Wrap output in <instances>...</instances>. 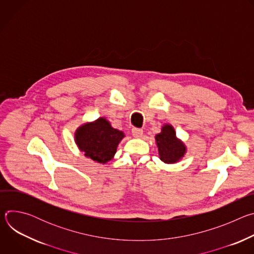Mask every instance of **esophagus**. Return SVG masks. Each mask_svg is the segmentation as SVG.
<instances>
[{
	"instance_id": "1",
	"label": "esophagus",
	"mask_w": 254,
	"mask_h": 254,
	"mask_svg": "<svg viewBox=\"0 0 254 254\" xmlns=\"http://www.w3.org/2000/svg\"><path fill=\"white\" fill-rule=\"evenodd\" d=\"M142 132H143V130L141 128H138V127H133L131 129V133L134 137H140L142 135Z\"/></svg>"
}]
</instances>
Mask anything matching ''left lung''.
<instances>
[{
    "label": "left lung",
    "instance_id": "8db88e82",
    "mask_svg": "<svg viewBox=\"0 0 254 254\" xmlns=\"http://www.w3.org/2000/svg\"><path fill=\"white\" fill-rule=\"evenodd\" d=\"M160 158L165 163H175L182 158L186 152L183 142L176 138L174 128L166 125L162 132L156 135Z\"/></svg>",
    "mask_w": 254,
    "mask_h": 254
}]
</instances>
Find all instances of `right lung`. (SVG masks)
<instances>
[{"label":"right lung","mask_w":254,"mask_h":254,"mask_svg":"<svg viewBox=\"0 0 254 254\" xmlns=\"http://www.w3.org/2000/svg\"><path fill=\"white\" fill-rule=\"evenodd\" d=\"M124 133L113 128L105 119L100 118L93 124L80 127L75 141L81 152L97 163H106L113 159Z\"/></svg>","instance_id":"right-lung-1"}]
</instances>
